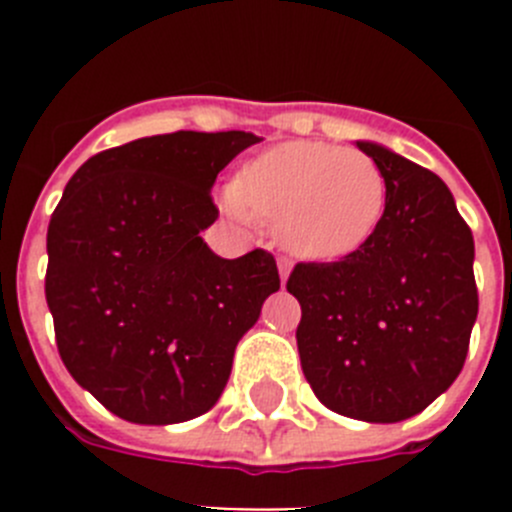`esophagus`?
I'll use <instances>...</instances> for the list:
<instances>
[{"instance_id": "esophagus-1", "label": "esophagus", "mask_w": 512, "mask_h": 512, "mask_svg": "<svg viewBox=\"0 0 512 512\" xmlns=\"http://www.w3.org/2000/svg\"><path fill=\"white\" fill-rule=\"evenodd\" d=\"M277 266H279V279H282V284H287L289 271H292V259H287V256H279Z\"/></svg>"}]
</instances>
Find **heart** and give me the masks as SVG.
<instances>
[{"label": "heart", "mask_w": 512, "mask_h": 512, "mask_svg": "<svg viewBox=\"0 0 512 512\" xmlns=\"http://www.w3.org/2000/svg\"><path fill=\"white\" fill-rule=\"evenodd\" d=\"M233 207L277 225L284 246L302 259L343 261L382 230L390 182L369 153L297 140L243 166Z\"/></svg>", "instance_id": "heart-1"}]
</instances>
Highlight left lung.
I'll return each mask as SVG.
<instances>
[{"instance_id":"8db88e82","label":"left lung","mask_w":512,"mask_h":512,"mask_svg":"<svg viewBox=\"0 0 512 512\" xmlns=\"http://www.w3.org/2000/svg\"><path fill=\"white\" fill-rule=\"evenodd\" d=\"M390 182L382 230L361 253L297 264L302 372L333 413L397 423L459 377L477 320L474 238L433 171L377 143H356Z\"/></svg>"}]
</instances>
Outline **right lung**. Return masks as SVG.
Here are the masks:
<instances>
[{"label": "right lung", "instance_id": "right-lung-1", "mask_svg": "<svg viewBox=\"0 0 512 512\" xmlns=\"http://www.w3.org/2000/svg\"><path fill=\"white\" fill-rule=\"evenodd\" d=\"M253 143L243 130L130 140L89 158L53 210L45 300L58 354L122 420L207 413L235 346L279 289L269 251L228 261L200 238L220 215L217 174Z\"/></svg>", "mask_w": 512, "mask_h": 512}]
</instances>
